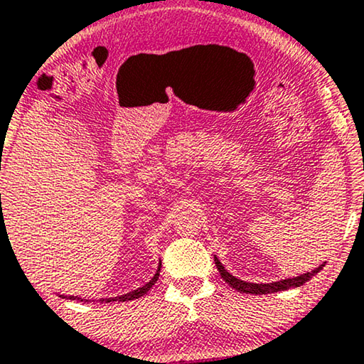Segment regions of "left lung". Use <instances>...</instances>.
Here are the masks:
<instances>
[{"mask_svg":"<svg viewBox=\"0 0 364 364\" xmlns=\"http://www.w3.org/2000/svg\"><path fill=\"white\" fill-rule=\"evenodd\" d=\"M214 262H216V265H218V270H219V274H221V277L226 280V282L231 285L232 289L240 291V294H254V295H265V294H274V291L295 289V287H300L305 282H309V280L314 277L315 274H318L320 270L325 267V264H321L320 267L311 270V272L301 274V275H299V277H294V279L279 280V282H272V284H250V282H244V280H240V279H235L234 275L229 274L228 270L224 269V265L219 262L218 257H214Z\"/></svg>","mask_w":364,"mask_h":364,"instance_id":"left-lung-1","label":"left lung"}]
</instances>
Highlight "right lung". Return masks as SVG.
<instances>
[{
    "instance_id": "add662e5",
    "label": "right lung",
    "mask_w": 364,
    "mask_h": 364,
    "mask_svg": "<svg viewBox=\"0 0 364 364\" xmlns=\"http://www.w3.org/2000/svg\"><path fill=\"white\" fill-rule=\"evenodd\" d=\"M160 269H161V262H160V265H158V270H156V274L153 275V279L150 280V282L148 284H145L143 287H140V289H136V290H133V291H129V294H125V295H119V296H110V299H100V301H105V304H110V301H129V300H135V299H140L141 295H145L148 290L151 289L153 285L156 284V280H158V277H160ZM63 296V299H70V300H80V301H89V300H85V299H79V296H65V295H60Z\"/></svg>"
}]
</instances>
